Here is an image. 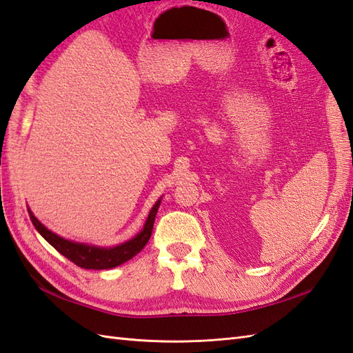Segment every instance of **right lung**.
Listing matches in <instances>:
<instances>
[{
	"label": "right lung",
	"mask_w": 353,
	"mask_h": 353,
	"mask_svg": "<svg viewBox=\"0 0 353 353\" xmlns=\"http://www.w3.org/2000/svg\"><path fill=\"white\" fill-rule=\"evenodd\" d=\"M160 202L161 199H159L156 205L152 206V210L150 211V216L147 219V223H145V226L139 234H137L133 239H130V241L117 247H109V248L68 241V239L58 236L54 234V232L46 229L36 217H34V214L31 211L28 212H30V219L32 221V225L39 230V234L45 238L57 252H59L64 257H67L68 261L85 270H109L127 261H130L133 256H136L145 245H147L152 234L154 220H156V214L160 206Z\"/></svg>",
	"instance_id": "right-lung-1"
}]
</instances>
